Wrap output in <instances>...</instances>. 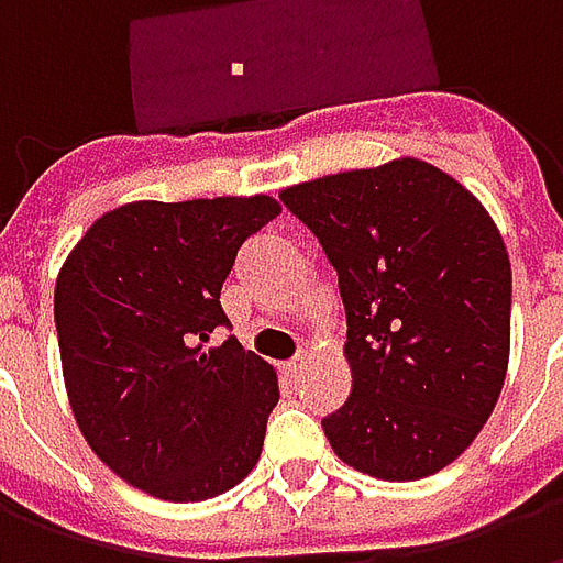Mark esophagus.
Masks as SVG:
<instances>
[{"label": "esophagus", "instance_id": "esophagus-1", "mask_svg": "<svg viewBox=\"0 0 563 563\" xmlns=\"http://www.w3.org/2000/svg\"><path fill=\"white\" fill-rule=\"evenodd\" d=\"M305 362H307V355H298V358H292V362H286V365H283V374H286V377H295V374L305 367Z\"/></svg>", "mask_w": 563, "mask_h": 563}]
</instances>
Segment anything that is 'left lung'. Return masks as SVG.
<instances>
[{
    "instance_id": "8db88e82",
    "label": "left lung",
    "mask_w": 563,
    "mask_h": 563,
    "mask_svg": "<svg viewBox=\"0 0 563 563\" xmlns=\"http://www.w3.org/2000/svg\"><path fill=\"white\" fill-rule=\"evenodd\" d=\"M338 271L353 391L322 419L338 459L413 483L471 446L504 389L512 274L488 210L395 159L283 189Z\"/></svg>"
}]
</instances>
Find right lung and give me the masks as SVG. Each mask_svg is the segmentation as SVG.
Masks as SVG:
<instances>
[{
	"mask_svg": "<svg viewBox=\"0 0 563 563\" xmlns=\"http://www.w3.org/2000/svg\"><path fill=\"white\" fill-rule=\"evenodd\" d=\"M271 196L132 201L92 222L56 277L54 317L75 419L111 471L196 504L256 467L277 374L229 334L220 292Z\"/></svg>",
	"mask_w": 563,
	"mask_h": 563,
	"instance_id": "obj_1",
	"label": "right lung"
}]
</instances>
